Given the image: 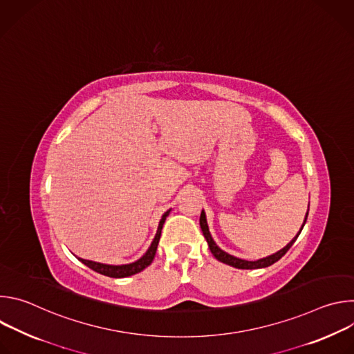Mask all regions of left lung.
Wrapping results in <instances>:
<instances>
[{"label":"left lung","instance_id":"left-lung-1","mask_svg":"<svg viewBox=\"0 0 354 354\" xmlns=\"http://www.w3.org/2000/svg\"><path fill=\"white\" fill-rule=\"evenodd\" d=\"M307 217H308V212H307L304 224H306V221H307ZM304 224H302L299 232L302 231V228H304ZM200 228H201V231H203V235H205V238H206V241H207V243H209V248H210V250H212V254L214 255V258H216L217 261H220V262H223V263H225V265H230V266H232V268H236V269H261V268H268V266L273 265V263L277 262L281 257L286 255V252L291 248V245L295 242V239H297L298 235H299V232H298L297 236H295L287 246H284L283 249H280L279 252H276L274 255H270V257H268V258H263V259H259V261H255V262H249V261H243V259H239V258H235V257L228 255L227 252L221 250V249L216 245V242L213 241V238H212V235H210L205 212H201V214H200Z\"/></svg>","mask_w":354,"mask_h":354}]
</instances>
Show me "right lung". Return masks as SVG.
I'll return each instance as SVG.
<instances>
[{
  "mask_svg": "<svg viewBox=\"0 0 354 354\" xmlns=\"http://www.w3.org/2000/svg\"><path fill=\"white\" fill-rule=\"evenodd\" d=\"M169 214V210L162 216L161 221H160V225H158V231H157V235L153 241V243H151L149 249L147 250V254L138 259L137 262L134 263H130V265H122V266H112V265H104V263H96V262H91V261H85V259H81L78 258L84 265H86L89 269L100 273V274H105L108 277H113V279H120V277H129V276H133L136 273H140L141 270H144L147 266L151 265V262L154 261V257H156V252H157V246H158V242H160V236H161V231H162V225L167 220Z\"/></svg>",
  "mask_w": 354,
  "mask_h": 354,
  "instance_id": "1",
  "label": "right lung"
}]
</instances>
